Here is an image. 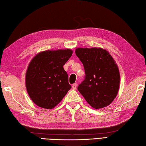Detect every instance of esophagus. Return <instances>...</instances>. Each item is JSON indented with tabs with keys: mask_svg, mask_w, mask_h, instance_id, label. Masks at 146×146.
Wrapping results in <instances>:
<instances>
[{
	"mask_svg": "<svg viewBox=\"0 0 146 146\" xmlns=\"http://www.w3.org/2000/svg\"><path fill=\"white\" fill-rule=\"evenodd\" d=\"M77 85H78L77 83H74V84L72 85V89H76V88H77Z\"/></svg>",
	"mask_w": 146,
	"mask_h": 146,
	"instance_id": "obj_1",
	"label": "esophagus"
}]
</instances>
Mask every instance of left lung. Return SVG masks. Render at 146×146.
<instances>
[{
	"instance_id": "8db88e82",
	"label": "left lung",
	"mask_w": 146,
	"mask_h": 146,
	"mask_svg": "<svg viewBox=\"0 0 146 146\" xmlns=\"http://www.w3.org/2000/svg\"><path fill=\"white\" fill-rule=\"evenodd\" d=\"M85 69L84 80L78 90L90 106L101 109L115 98L120 85L118 66L109 53L101 48L76 50Z\"/></svg>"
}]
</instances>
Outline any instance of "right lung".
Listing matches in <instances>:
<instances>
[{"label": "right lung", "instance_id": "add662e5", "mask_svg": "<svg viewBox=\"0 0 146 146\" xmlns=\"http://www.w3.org/2000/svg\"><path fill=\"white\" fill-rule=\"evenodd\" d=\"M72 54L70 49L46 50L30 61L26 87L32 101L40 107L52 109L71 89L63 65Z\"/></svg>", "mask_w": 146, "mask_h": 146}]
</instances>
